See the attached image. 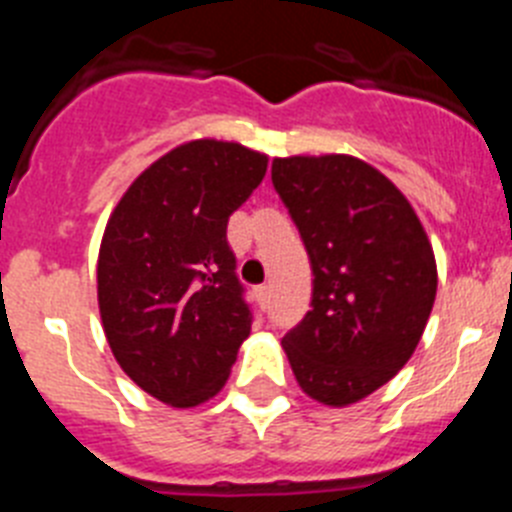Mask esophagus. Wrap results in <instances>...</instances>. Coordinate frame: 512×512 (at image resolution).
<instances>
[{"label":"esophagus","mask_w":512,"mask_h":512,"mask_svg":"<svg viewBox=\"0 0 512 512\" xmlns=\"http://www.w3.org/2000/svg\"><path fill=\"white\" fill-rule=\"evenodd\" d=\"M253 292H256V300H259L261 307L269 305V287H266V284H261V287H256V289H253Z\"/></svg>","instance_id":"34e87169"}]
</instances>
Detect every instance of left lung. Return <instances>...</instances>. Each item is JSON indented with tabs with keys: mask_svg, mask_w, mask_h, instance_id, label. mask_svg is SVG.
I'll return each instance as SVG.
<instances>
[{
	"mask_svg": "<svg viewBox=\"0 0 512 512\" xmlns=\"http://www.w3.org/2000/svg\"><path fill=\"white\" fill-rule=\"evenodd\" d=\"M271 182L315 277L312 310L282 348L307 397L346 408L418 348L438 287L433 246L408 197L356 156L274 158Z\"/></svg>",
	"mask_w": 512,
	"mask_h": 512,
	"instance_id": "left-lung-1",
	"label": "left lung"
}]
</instances>
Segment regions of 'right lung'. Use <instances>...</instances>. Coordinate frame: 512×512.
<instances>
[{"label": "right lung", "mask_w": 512, "mask_h": 512, "mask_svg": "<svg viewBox=\"0 0 512 512\" xmlns=\"http://www.w3.org/2000/svg\"><path fill=\"white\" fill-rule=\"evenodd\" d=\"M266 164V153L233 140H189L153 161L107 220L97 259L104 336L122 372L171 408L223 390L251 333L225 233Z\"/></svg>", "instance_id": "1"}]
</instances>
